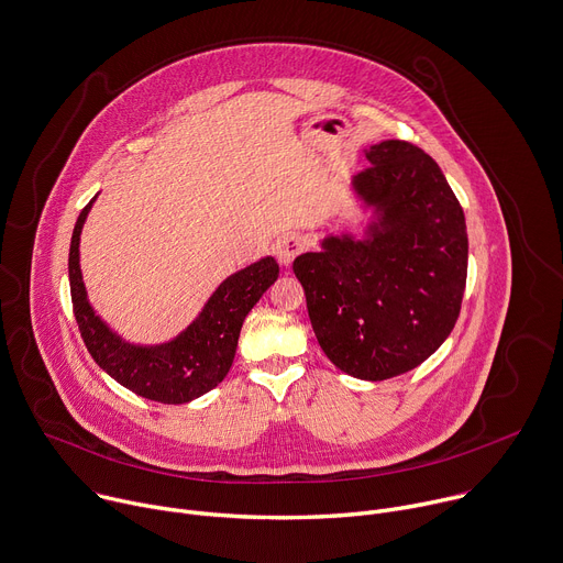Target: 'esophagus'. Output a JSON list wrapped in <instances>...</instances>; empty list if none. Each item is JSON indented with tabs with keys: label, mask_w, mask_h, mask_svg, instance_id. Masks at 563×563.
I'll return each instance as SVG.
<instances>
[{
	"label": "esophagus",
	"mask_w": 563,
	"mask_h": 563,
	"mask_svg": "<svg viewBox=\"0 0 563 563\" xmlns=\"http://www.w3.org/2000/svg\"><path fill=\"white\" fill-rule=\"evenodd\" d=\"M303 249H306L303 238L297 235V233H288V235H284V238L277 240V244H275V255H277V260H279L282 266H290L292 260H295Z\"/></svg>",
	"instance_id": "obj_1"
}]
</instances>
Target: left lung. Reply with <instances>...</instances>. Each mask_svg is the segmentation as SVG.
Segmentation results:
<instances>
[{
    "mask_svg": "<svg viewBox=\"0 0 563 563\" xmlns=\"http://www.w3.org/2000/svg\"><path fill=\"white\" fill-rule=\"evenodd\" d=\"M353 177L375 208L366 238H325L292 271L325 357L346 375L382 382L426 362L457 323L466 273V217L437 162L386 140Z\"/></svg>",
    "mask_w": 563,
    "mask_h": 563,
    "instance_id": "8db88e82",
    "label": "left lung"
}]
</instances>
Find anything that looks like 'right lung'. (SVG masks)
<instances>
[{
	"mask_svg": "<svg viewBox=\"0 0 563 563\" xmlns=\"http://www.w3.org/2000/svg\"><path fill=\"white\" fill-rule=\"evenodd\" d=\"M95 197L77 217L68 253V279L73 312L81 340L112 379L140 397L159 404H186L212 390L229 375L240 330L260 297L275 284L279 266L264 257L219 284L199 317L173 342L159 346H133L112 332L86 299L79 268V235Z\"/></svg>",
	"mask_w": 563,
	"mask_h": 563,
	"instance_id": "add662e5",
	"label": "right lung"
}]
</instances>
